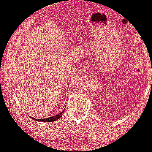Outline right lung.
<instances>
[{
  "label": "right lung",
  "instance_id": "1",
  "mask_svg": "<svg viewBox=\"0 0 152 152\" xmlns=\"http://www.w3.org/2000/svg\"><path fill=\"white\" fill-rule=\"evenodd\" d=\"M62 113H63V112L61 113H59V114L53 116V117H50V118H48L46 119H35L34 118H31L34 119L35 121H43V122H52V121H55L58 120L59 118H60L61 117H62Z\"/></svg>",
  "mask_w": 152,
  "mask_h": 152
}]
</instances>
